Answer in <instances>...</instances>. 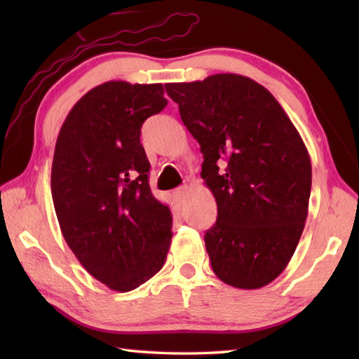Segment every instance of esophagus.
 I'll return each mask as SVG.
<instances>
[{
    "instance_id": "34e87169",
    "label": "esophagus",
    "mask_w": 359,
    "mask_h": 359,
    "mask_svg": "<svg viewBox=\"0 0 359 359\" xmlns=\"http://www.w3.org/2000/svg\"><path fill=\"white\" fill-rule=\"evenodd\" d=\"M188 191H189V188H188L187 185L177 188V189H175V191H174L175 199H177V201H184L185 197H187V194H188Z\"/></svg>"
}]
</instances>
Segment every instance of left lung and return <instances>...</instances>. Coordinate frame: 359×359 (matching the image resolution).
<instances>
[{"label": "left lung", "instance_id": "obj_1", "mask_svg": "<svg viewBox=\"0 0 359 359\" xmlns=\"http://www.w3.org/2000/svg\"><path fill=\"white\" fill-rule=\"evenodd\" d=\"M165 89L201 144V175L217 203L216 224L205 233L212 271L236 288L265 287L285 270L306 226V144L270 90L243 75Z\"/></svg>", "mask_w": 359, "mask_h": 359}]
</instances>
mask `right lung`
Segmentation results:
<instances>
[{
  "label": "right lung",
  "instance_id": "add662e5",
  "mask_svg": "<svg viewBox=\"0 0 359 359\" xmlns=\"http://www.w3.org/2000/svg\"><path fill=\"white\" fill-rule=\"evenodd\" d=\"M160 83L106 81L67 114L53 152L50 189L60 230L85 270L116 292L160 271L172 215L148 184L140 128L166 106Z\"/></svg>",
  "mask_w": 359,
  "mask_h": 359
}]
</instances>
